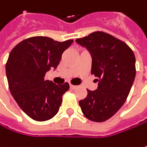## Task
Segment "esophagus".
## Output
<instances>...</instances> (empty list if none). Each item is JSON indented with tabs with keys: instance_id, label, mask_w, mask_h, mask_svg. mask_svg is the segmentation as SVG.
<instances>
[{
	"instance_id": "obj_1",
	"label": "esophagus",
	"mask_w": 147,
	"mask_h": 147,
	"mask_svg": "<svg viewBox=\"0 0 147 147\" xmlns=\"http://www.w3.org/2000/svg\"><path fill=\"white\" fill-rule=\"evenodd\" d=\"M69 87H70V89H76L78 86H76V85H73V84H70V85H69Z\"/></svg>"
}]
</instances>
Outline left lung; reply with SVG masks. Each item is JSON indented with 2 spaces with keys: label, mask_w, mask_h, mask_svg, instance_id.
<instances>
[{
  "label": "left lung",
  "mask_w": 147,
  "mask_h": 147,
  "mask_svg": "<svg viewBox=\"0 0 147 147\" xmlns=\"http://www.w3.org/2000/svg\"><path fill=\"white\" fill-rule=\"evenodd\" d=\"M76 42L90 51L91 75L98 82L97 90H87L79 105L88 119L104 122L122 107L129 95L136 75L135 56L125 42L102 31Z\"/></svg>",
  "instance_id": "obj_1"
}]
</instances>
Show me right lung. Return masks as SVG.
Listing matches in <instances>:
<instances>
[{
  "label": "right lung",
  "instance_id": "1",
  "mask_svg": "<svg viewBox=\"0 0 147 147\" xmlns=\"http://www.w3.org/2000/svg\"><path fill=\"white\" fill-rule=\"evenodd\" d=\"M72 42L33 36L19 42L10 52L6 63L9 90L20 108L36 121L49 120L59 111L69 85H57L44 78L50 69H57L62 54Z\"/></svg>",
  "mask_w": 147,
  "mask_h": 147
}]
</instances>
